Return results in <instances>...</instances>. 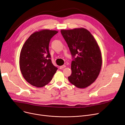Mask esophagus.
<instances>
[{
	"label": "esophagus",
	"mask_w": 125,
	"mask_h": 125,
	"mask_svg": "<svg viewBox=\"0 0 125 125\" xmlns=\"http://www.w3.org/2000/svg\"><path fill=\"white\" fill-rule=\"evenodd\" d=\"M65 67H66V66H65V65H62V66H60L59 67L60 69H63V68H65Z\"/></svg>",
	"instance_id": "obj_1"
}]
</instances>
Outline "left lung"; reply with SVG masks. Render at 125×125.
I'll use <instances>...</instances> for the list:
<instances>
[{
    "mask_svg": "<svg viewBox=\"0 0 125 125\" xmlns=\"http://www.w3.org/2000/svg\"><path fill=\"white\" fill-rule=\"evenodd\" d=\"M73 59L68 79L78 88L90 85L98 77L102 65L100 49L91 32L83 28L61 30ZM77 55L76 58H75Z\"/></svg>",
    "mask_w": 125,
    "mask_h": 125,
    "instance_id": "obj_1",
    "label": "left lung"
}]
</instances>
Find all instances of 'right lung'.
Returning a JSON list of instances; mask_svg holds the SVG:
<instances>
[{"instance_id":"right-lung-1","label":"right lung","mask_w":125,"mask_h":125,"mask_svg":"<svg viewBox=\"0 0 125 125\" xmlns=\"http://www.w3.org/2000/svg\"><path fill=\"white\" fill-rule=\"evenodd\" d=\"M58 32L48 29L36 31L22 46L20 70L24 79L32 85L41 87L47 84L58 70L52 63L49 51L50 39Z\"/></svg>"}]
</instances>
